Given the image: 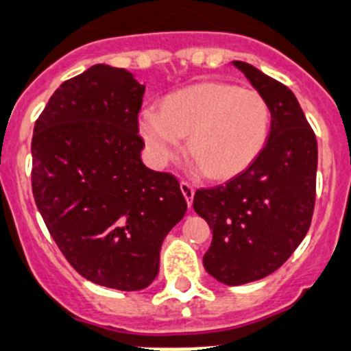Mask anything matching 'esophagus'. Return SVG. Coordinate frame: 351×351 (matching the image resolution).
<instances>
[{"label": "esophagus", "instance_id": "1", "mask_svg": "<svg viewBox=\"0 0 351 351\" xmlns=\"http://www.w3.org/2000/svg\"><path fill=\"white\" fill-rule=\"evenodd\" d=\"M181 191L182 195H184L186 202H188V205L191 207L193 204V197H195V189H193V186L189 184L188 181H181Z\"/></svg>", "mask_w": 351, "mask_h": 351}]
</instances>
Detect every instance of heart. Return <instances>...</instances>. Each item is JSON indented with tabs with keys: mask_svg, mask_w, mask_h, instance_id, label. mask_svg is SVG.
<instances>
[{
	"mask_svg": "<svg viewBox=\"0 0 351 351\" xmlns=\"http://www.w3.org/2000/svg\"><path fill=\"white\" fill-rule=\"evenodd\" d=\"M269 106L257 90L204 82L170 94L162 109L141 112L139 130L149 156L163 167L176 156L182 137L200 170L214 179L243 172L265 147Z\"/></svg>",
	"mask_w": 351,
	"mask_h": 351,
	"instance_id": "b5f03b06",
	"label": "heart"
}]
</instances>
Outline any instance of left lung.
<instances>
[{
	"label": "left lung",
	"instance_id": "1",
	"mask_svg": "<svg viewBox=\"0 0 351 351\" xmlns=\"http://www.w3.org/2000/svg\"><path fill=\"white\" fill-rule=\"evenodd\" d=\"M233 64L268 102L269 137L226 184L197 189L193 208L212 230L204 256L207 273L226 285H242L276 271L303 242L315 208L318 151L291 90L250 64Z\"/></svg>",
	"mask_w": 351,
	"mask_h": 351
}]
</instances>
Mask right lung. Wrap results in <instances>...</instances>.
<instances>
[{
  "label": "right lung",
  "instance_id": "1",
  "mask_svg": "<svg viewBox=\"0 0 351 351\" xmlns=\"http://www.w3.org/2000/svg\"><path fill=\"white\" fill-rule=\"evenodd\" d=\"M144 85L95 64L64 82L34 123L31 184L51 239L86 280L141 291L184 217L179 181L141 160Z\"/></svg>",
  "mask_w": 351,
  "mask_h": 351
}]
</instances>
